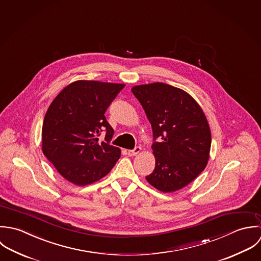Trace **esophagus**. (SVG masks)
Returning <instances> with one entry per match:
<instances>
[{"label": "esophagus", "instance_id": "esophagus-1", "mask_svg": "<svg viewBox=\"0 0 261 261\" xmlns=\"http://www.w3.org/2000/svg\"><path fill=\"white\" fill-rule=\"evenodd\" d=\"M140 151H141V147L136 146L134 149L128 150V155H129V156H135V155H137Z\"/></svg>", "mask_w": 261, "mask_h": 261}]
</instances>
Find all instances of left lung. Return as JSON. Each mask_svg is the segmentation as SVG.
Listing matches in <instances>:
<instances>
[{"label": "left lung", "mask_w": 261, "mask_h": 261, "mask_svg": "<svg viewBox=\"0 0 261 261\" xmlns=\"http://www.w3.org/2000/svg\"><path fill=\"white\" fill-rule=\"evenodd\" d=\"M131 91L152 127L155 167L146 179L163 193L178 191L208 163L212 137L207 118L193 97L175 87L153 83Z\"/></svg>", "instance_id": "obj_1"}]
</instances>
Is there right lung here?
Here are the masks:
<instances>
[{
    "mask_svg": "<svg viewBox=\"0 0 261 261\" xmlns=\"http://www.w3.org/2000/svg\"><path fill=\"white\" fill-rule=\"evenodd\" d=\"M123 84L76 81L49 106L42 126V151L56 170L76 186L93 184L114 167L121 155L110 144L114 130L105 113ZM106 132L105 140H98Z\"/></svg>",
    "mask_w": 261,
    "mask_h": 261,
    "instance_id": "obj_1",
    "label": "right lung"
}]
</instances>
